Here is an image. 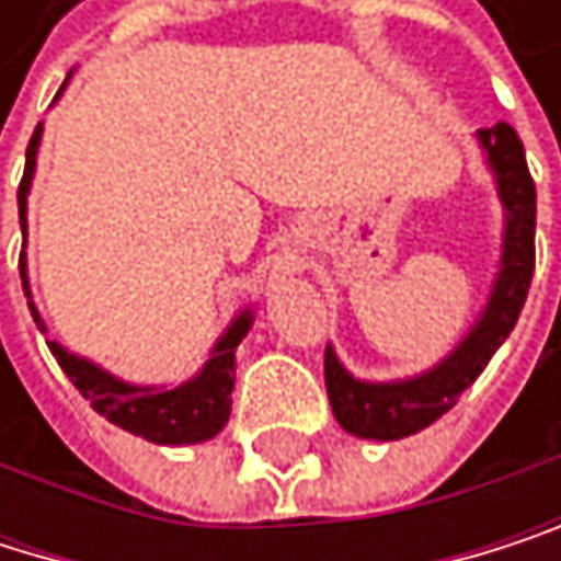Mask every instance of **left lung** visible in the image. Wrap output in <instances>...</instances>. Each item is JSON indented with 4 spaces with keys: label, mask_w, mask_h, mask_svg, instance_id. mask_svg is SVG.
<instances>
[{
    "label": "left lung",
    "mask_w": 561,
    "mask_h": 561,
    "mask_svg": "<svg viewBox=\"0 0 561 561\" xmlns=\"http://www.w3.org/2000/svg\"><path fill=\"white\" fill-rule=\"evenodd\" d=\"M476 141L485 154L489 171H493L496 194L503 204V254L500 271L493 277V290H489V300L466 330V336L439 364L416 377L380 383L360 380L340 364L336 350L327 343V397L336 423L350 436L390 443L436 423L485 370V364L506 343L523 313L536 267V184L513 125L500 122L493 128H479Z\"/></svg>",
    "instance_id": "1"
}]
</instances>
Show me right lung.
Instances as JSON below:
<instances>
[{
  "instance_id": "obj_1",
  "label": "right lung",
  "mask_w": 561,
  "mask_h": 561,
  "mask_svg": "<svg viewBox=\"0 0 561 561\" xmlns=\"http://www.w3.org/2000/svg\"><path fill=\"white\" fill-rule=\"evenodd\" d=\"M38 145H42V125L35 128V135H32V141L25 148V174H22V184H19V225H22V238L28 231V218L25 215H28V191H32V178H35ZM19 271H22V290L28 297L32 320L45 333L38 307L32 304L25 254L19 261ZM251 323H254V307H244L231 320V327L218 336V343L211 346V357L204 360V367L191 380H184L178 387L128 383V380L108 374L105 367H99L95 360L72 354V350L61 346L58 340H48V350H51V357L58 360V367L65 370V377L72 380L79 387V393L95 407V413H102L115 426H122V430L148 439V443H158V446H191V443H204V439L218 436L225 430L228 416H231V390H234V367H238L234 350L248 336Z\"/></svg>"
}]
</instances>
